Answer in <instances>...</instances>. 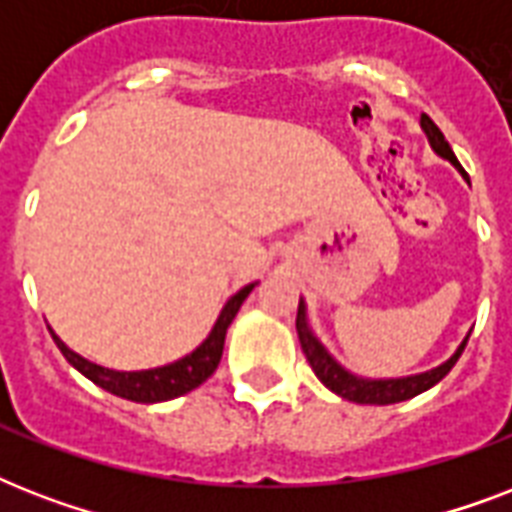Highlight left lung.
Segmentation results:
<instances>
[{
  "label": "left lung",
  "instance_id": "left-lung-1",
  "mask_svg": "<svg viewBox=\"0 0 512 512\" xmlns=\"http://www.w3.org/2000/svg\"><path fill=\"white\" fill-rule=\"evenodd\" d=\"M420 124L422 130H425V135H428L430 146H433V151H436L438 156H444V159H449V162L457 167V170L462 172L460 162H457V156H454L452 146L446 143L444 132L438 130L436 122L430 119L428 114L420 116ZM297 337H300V345H303V353L305 358H308V364H311V369L316 372V377H319L324 385H327L332 393H337V396L348 398V401H353V404H398V401H406V398H414L420 396V393H425L428 388H433L436 382H441L446 377V374L452 372V366L457 364V358L462 356V350H465V345H468V337L462 340V345L457 350H454V356L449 358V361H444L441 366H436V369H430V372H422V374H412V377H396V380H366V377H356V374H350L348 369H342L340 364H337L335 358L329 356L327 348L321 345L319 337L313 335L311 327H308V316H305V303L300 300V305H297Z\"/></svg>",
  "mask_w": 512,
  "mask_h": 512
}]
</instances>
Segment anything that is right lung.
Returning <instances> with one entry per match:
<instances>
[{
  "label": "right lung",
  "instance_id": "obj_1",
  "mask_svg": "<svg viewBox=\"0 0 512 512\" xmlns=\"http://www.w3.org/2000/svg\"><path fill=\"white\" fill-rule=\"evenodd\" d=\"M255 289V284H247L244 289H239L236 295L225 303V308L217 316L215 327L209 332V337L201 342L199 348L183 356L175 364L156 366V369H143V372H116V369H106V366H98L82 358L79 353L68 348L66 342L60 340L55 332H52V340L60 348V353L66 356V361L74 369L92 380L95 385H100L108 393H114L119 398H127V401H138V404H159V401H170V398L183 396L188 390L199 388L201 382L212 377V372L220 364V356H223L225 345V332L231 327V321L236 319L241 303L247 300V295Z\"/></svg>",
  "mask_w": 512,
  "mask_h": 512
}]
</instances>
